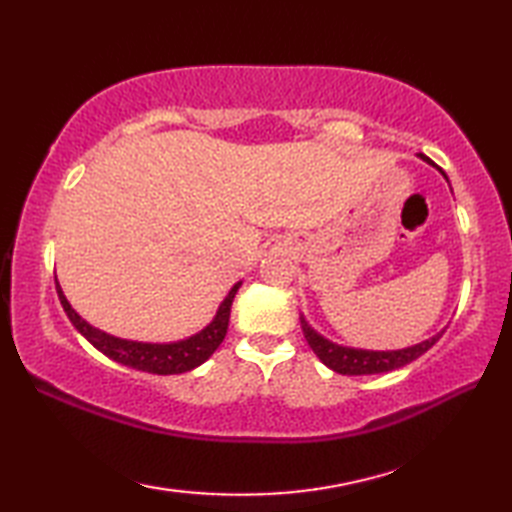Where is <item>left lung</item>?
<instances>
[{"label": "left lung", "instance_id": "1", "mask_svg": "<svg viewBox=\"0 0 512 512\" xmlns=\"http://www.w3.org/2000/svg\"><path fill=\"white\" fill-rule=\"evenodd\" d=\"M424 162L429 165L438 167L436 162L429 160L424 154H418ZM440 169V167H438ZM440 173L447 178V173L440 169ZM301 328L303 334H306V341L312 347V352L319 356V361L323 365H328L330 369H334L336 374H345V376H365V374H385L391 372V369L405 367L411 361H416L418 356H422L427 350H431L436 341L442 336L436 334L431 339L422 341L418 345L411 347H402V350H387V352H376V350H358V347H345V345H336L332 341L325 339L317 330L310 328V323L306 321V317L301 314Z\"/></svg>", "mask_w": 512, "mask_h": 512}]
</instances>
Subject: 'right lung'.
<instances>
[{"mask_svg": "<svg viewBox=\"0 0 512 512\" xmlns=\"http://www.w3.org/2000/svg\"><path fill=\"white\" fill-rule=\"evenodd\" d=\"M239 286H242V281H237V284L231 288L226 299L220 303V308H217L213 321L206 325L204 330L189 336V339L173 341V343H143V341L118 339V336L107 334L99 328H94V325H90L85 319H81L79 314H76V310L70 306V301L65 299L59 281H57V292H59L61 306L65 314H68V319L72 321L74 328L79 330L85 339L96 347V350L103 352L107 358H112V361L140 369V372L169 376V374L191 372V369L202 365L206 358L220 347L228 330L231 306Z\"/></svg>", "mask_w": 512, "mask_h": 512, "instance_id": "add662e5", "label": "right lung"}]
</instances>
